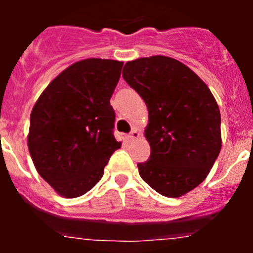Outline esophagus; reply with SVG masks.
<instances>
[{"instance_id":"1","label":"esophagus","mask_w":253,"mask_h":253,"mask_svg":"<svg viewBox=\"0 0 253 253\" xmlns=\"http://www.w3.org/2000/svg\"><path fill=\"white\" fill-rule=\"evenodd\" d=\"M140 137V134H139V131L137 130V129L134 128L133 130L130 131V133H129V135H128V139L129 140H134V139H138V138Z\"/></svg>"}]
</instances>
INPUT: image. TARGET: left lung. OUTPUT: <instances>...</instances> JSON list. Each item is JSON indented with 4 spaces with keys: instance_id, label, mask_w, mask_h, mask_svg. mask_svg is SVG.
Segmentation results:
<instances>
[{
    "instance_id": "1",
    "label": "left lung",
    "mask_w": 253,
    "mask_h": 253,
    "mask_svg": "<svg viewBox=\"0 0 253 253\" xmlns=\"http://www.w3.org/2000/svg\"><path fill=\"white\" fill-rule=\"evenodd\" d=\"M123 78L148 107L151 156L138 163L140 177L161 195H185L205 180L222 147L213 93L189 67L163 55L125 63Z\"/></svg>"
}]
</instances>
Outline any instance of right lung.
Masks as SVG:
<instances>
[{"label":"right lung","instance_id":"1","mask_svg":"<svg viewBox=\"0 0 253 253\" xmlns=\"http://www.w3.org/2000/svg\"><path fill=\"white\" fill-rule=\"evenodd\" d=\"M123 62L80 60L48 84L30 115L28 147L39 175L66 198L90 191L122 147L114 137L111 95Z\"/></svg>","mask_w":253,"mask_h":253}]
</instances>
